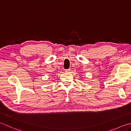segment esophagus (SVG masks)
Masks as SVG:
<instances>
[{
	"label": "esophagus",
	"instance_id": "esophagus-1",
	"mask_svg": "<svg viewBox=\"0 0 131 131\" xmlns=\"http://www.w3.org/2000/svg\"><path fill=\"white\" fill-rule=\"evenodd\" d=\"M70 69H66L65 70V72L66 73H69L70 71Z\"/></svg>",
	"mask_w": 131,
	"mask_h": 131
}]
</instances>
